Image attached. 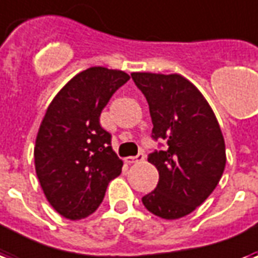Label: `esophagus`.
<instances>
[{
  "label": "esophagus",
  "mask_w": 258,
  "mask_h": 258,
  "mask_svg": "<svg viewBox=\"0 0 258 258\" xmlns=\"http://www.w3.org/2000/svg\"><path fill=\"white\" fill-rule=\"evenodd\" d=\"M142 161H145V154H143V153H139V154L135 155V157H127V158H125V162H127V164H135V162H142Z\"/></svg>",
  "instance_id": "1"
}]
</instances>
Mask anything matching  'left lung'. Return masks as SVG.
Here are the masks:
<instances>
[{
  "label": "left lung",
  "instance_id": "obj_1",
  "mask_svg": "<svg viewBox=\"0 0 258 258\" xmlns=\"http://www.w3.org/2000/svg\"><path fill=\"white\" fill-rule=\"evenodd\" d=\"M149 104L153 135L165 150L147 161L158 170L143 206L162 219L188 215L215 189L226 166V146L216 116L196 86L180 74L131 73Z\"/></svg>",
  "mask_w": 258,
  "mask_h": 258
}]
</instances>
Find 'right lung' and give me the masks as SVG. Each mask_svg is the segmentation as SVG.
Masks as SVG:
<instances>
[{
    "instance_id": "1",
    "label": "right lung",
    "mask_w": 258,
    "mask_h": 258,
    "mask_svg": "<svg viewBox=\"0 0 258 258\" xmlns=\"http://www.w3.org/2000/svg\"><path fill=\"white\" fill-rule=\"evenodd\" d=\"M130 80L121 70L94 66L78 73L52 98L33 149L40 186L55 211L70 221L93 214L123 161L111 147L100 115Z\"/></svg>"
}]
</instances>
